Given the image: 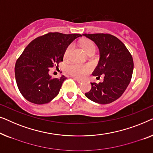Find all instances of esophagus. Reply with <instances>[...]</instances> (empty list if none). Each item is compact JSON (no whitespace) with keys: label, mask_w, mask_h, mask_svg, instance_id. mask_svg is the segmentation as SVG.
I'll list each match as a JSON object with an SVG mask.
<instances>
[{"label":"esophagus","mask_w":153,"mask_h":153,"mask_svg":"<svg viewBox=\"0 0 153 153\" xmlns=\"http://www.w3.org/2000/svg\"><path fill=\"white\" fill-rule=\"evenodd\" d=\"M74 79H75V80H76L78 83H82V82H83L82 79H79V78H77V77H74Z\"/></svg>","instance_id":"34e87169"}]
</instances>
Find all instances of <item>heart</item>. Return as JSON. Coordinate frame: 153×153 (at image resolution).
<instances>
[{"instance_id": "b5f03b06", "label": "heart", "mask_w": 153, "mask_h": 153, "mask_svg": "<svg viewBox=\"0 0 153 153\" xmlns=\"http://www.w3.org/2000/svg\"><path fill=\"white\" fill-rule=\"evenodd\" d=\"M81 46L84 51L87 53L91 51H95V45L94 42L89 39H84L81 42ZM73 45H70L68 47L64 53V57L67 58L68 53L72 48ZM91 68L89 65H84V64H72L68 66L67 71L71 75L77 77H83L91 71Z\"/></svg>"}]
</instances>
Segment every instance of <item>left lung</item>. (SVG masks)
<instances>
[{"label":"left lung","instance_id":"obj_1","mask_svg":"<svg viewBox=\"0 0 153 153\" xmlns=\"http://www.w3.org/2000/svg\"><path fill=\"white\" fill-rule=\"evenodd\" d=\"M94 42L100 51V59L94 76H104L102 82H91L85 96L99 104H109L122 96L132 79L134 62L121 41L110 34H83Z\"/></svg>","mask_w":153,"mask_h":153}]
</instances>
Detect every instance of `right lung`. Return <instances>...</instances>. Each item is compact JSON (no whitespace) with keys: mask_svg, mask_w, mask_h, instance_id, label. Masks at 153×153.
<instances>
[{"mask_svg":"<svg viewBox=\"0 0 153 153\" xmlns=\"http://www.w3.org/2000/svg\"><path fill=\"white\" fill-rule=\"evenodd\" d=\"M79 34L48 33L30 43L16 62L15 78L22 96L36 105L51 102L59 94L64 76L53 78L49 68L63 61L71 43Z\"/></svg>","mask_w":153,"mask_h":153,"instance_id":"obj_1","label":"right lung"}]
</instances>
